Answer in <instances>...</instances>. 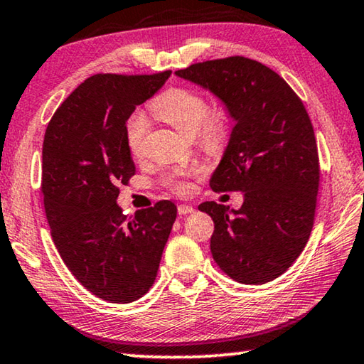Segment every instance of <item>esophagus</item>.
<instances>
[{
  "instance_id": "1",
  "label": "esophagus",
  "mask_w": 364,
  "mask_h": 364,
  "mask_svg": "<svg viewBox=\"0 0 364 364\" xmlns=\"http://www.w3.org/2000/svg\"><path fill=\"white\" fill-rule=\"evenodd\" d=\"M194 212V207H191V205H178V213L181 215V217H184V215H188V213H193Z\"/></svg>"
}]
</instances>
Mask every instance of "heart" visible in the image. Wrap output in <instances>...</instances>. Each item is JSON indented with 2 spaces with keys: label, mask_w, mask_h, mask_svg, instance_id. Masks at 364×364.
<instances>
[{
  "label": "heart",
  "mask_w": 364,
  "mask_h": 364,
  "mask_svg": "<svg viewBox=\"0 0 364 364\" xmlns=\"http://www.w3.org/2000/svg\"><path fill=\"white\" fill-rule=\"evenodd\" d=\"M151 112L180 133L189 138L194 136L202 149L208 154L223 151L230 138L231 115L226 104H215L213 107H208L204 96L184 86H171L160 93L151 102ZM147 130H149V120L144 112L136 110L128 117L125 139L133 156H139ZM200 173V167H191L184 171L170 173L165 178V183L175 193L186 194L191 189L188 178Z\"/></svg>",
  "instance_id": "1"
}]
</instances>
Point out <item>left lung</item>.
<instances>
[{
    "instance_id": "8db88e82",
    "label": "left lung",
    "mask_w": 364,
    "mask_h": 364,
    "mask_svg": "<svg viewBox=\"0 0 364 364\" xmlns=\"http://www.w3.org/2000/svg\"><path fill=\"white\" fill-rule=\"evenodd\" d=\"M218 97L234 120L213 171L215 193L241 191L239 210L204 202L212 217L213 260L241 284H264L297 260L315 221L319 159L300 97L269 67L242 56L205 60L175 72Z\"/></svg>"
}]
</instances>
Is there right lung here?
Segmentation results:
<instances>
[{
    "label": "right lung",
    "instance_id": "1",
    "mask_svg": "<svg viewBox=\"0 0 364 364\" xmlns=\"http://www.w3.org/2000/svg\"><path fill=\"white\" fill-rule=\"evenodd\" d=\"M170 73L86 78L54 112L43 141L41 193L54 245L80 284L112 304L149 291L176 220L170 200L130 218L117 205L119 186L136 171L128 117Z\"/></svg>",
    "mask_w": 364,
    "mask_h": 364
}]
</instances>
